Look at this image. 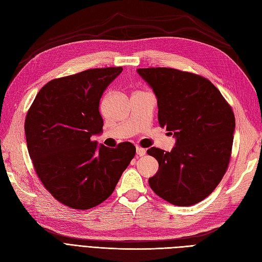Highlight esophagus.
<instances>
[{"label": "esophagus", "instance_id": "esophagus-1", "mask_svg": "<svg viewBox=\"0 0 262 262\" xmlns=\"http://www.w3.org/2000/svg\"><path fill=\"white\" fill-rule=\"evenodd\" d=\"M146 153V150L142 147H137V155L138 156H144Z\"/></svg>", "mask_w": 262, "mask_h": 262}]
</instances>
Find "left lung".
I'll use <instances>...</instances> for the list:
<instances>
[{
    "instance_id": "1",
    "label": "left lung",
    "mask_w": 262,
    "mask_h": 262,
    "mask_svg": "<svg viewBox=\"0 0 262 262\" xmlns=\"http://www.w3.org/2000/svg\"><path fill=\"white\" fill-rule=\"evenodd\" d=\"M157 98L158 122L176 138L170 152L157 147L147 154L158 162L148 179L167 202L189 207L212 193L231 160L235 117L208 78L170 68L138 69Z\"/></svg>"
}]
</instances>
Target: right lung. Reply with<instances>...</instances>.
<instances>
[{
	"mask_svg": "<svg viewBox=\"0 0 262 262\" xmlns=\"http://www.w3.org/2000/svg\"><path fill=\"white\" fill-rule=\"evenodd\" d=\"M121 72V67L101 68L54 78L27 113V148L37 176L69 208L89 210L108 199L136 155L130 142L98 148L92 141L104 125L99 100Z\"/></svg>",
	"mask_w": 262,
	"mask_h": 262,
	"instance_id": "obj_1",
	"label": "right lung"
}]
</instances>
